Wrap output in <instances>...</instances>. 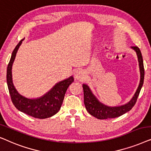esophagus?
Listing matches in <instances>:
<instances>
[{"label":"esophagus","instance_id":"esophagus-1","mask_svg":"<svg viewBox=\"0 0 151 151\" xmlns=\"http://www.w3.org/2000/svg\"><path fill=\"white\" fill-rule=\"evenodd\" d=\"M74 77L77 79H83L84 78V72L83 70H78L74 73Z\"/></svg>","mask_w":151,"mask_h":151}]
</instances>
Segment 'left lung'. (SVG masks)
<instances>
[{
  "mask_svg": "<svg viewBox=\"0 0 151 151\" xmlns=\"http://www.w3.org/2000/svg\"><path fill=\"white\" fill-rule=\"evenodd\" d=\"M132 48L136 52L137 55L138 57L139 65L140 70V83L137 91L132 99L130 100V102L125 105L122 106H117V107H109V106H105L101 104V102L98 101L97 99L92 94L91 90H90L89 87L86 84L83 85V94H84V104H85L86 108L87 111L94 116V117L99 119H110V118H116L118 116H122V114H125L126 112L130 111L132 107L135 105L137 100L139 94L140 90L142 89V86L144 83V68L143 63V59L142 55L140 51L139 48L137 46H132Z\"/></svg>",
  "mask_w": 151,
  "mask_h": 151,
  "instance_id": "left-lung-1",
  "label": "left lung"
}]
</instances>
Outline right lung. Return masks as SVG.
<instances>
[{
  "label": "right lung",
  "instance_id": "right-lung-1",
  "mask_svg": "<svg viewBox=\"0 0 151 151\" xmlns=\"http://www.w3.org/2000/svg\"><path fill=\"white\" fill-rule=\"evenodd\" d=\"M23 40L22 39L16 46L7 65V83L12 101L18 110L28 115L38 119L50 117L59 112L63 103L65 92L70 84L74 81V78L70 77L57 83L47 93L38 99H30L21 95L16 90L12 83V67L18 49Z\"/></svg>",
  "mask_w": 151,
  "mask_h": 151
}]
</instances>
